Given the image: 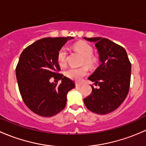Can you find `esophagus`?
Returning <instances> with one entry per match:
<instances>
[{"label": "esophagus", "instance_id": "esophagus-1", "mask_svg": "<svg viewBox=\"0 0 146 146\" xmlns=\"http://www.w3.org/2000/svg\"><path fill=\"white\" fill-rule=\"evenodd\" d=\"M82 84L80 83V82H76V87H80L82 86Z\"/></svg>", "mask_w": 146, "mask_h": 146}]
</instances>
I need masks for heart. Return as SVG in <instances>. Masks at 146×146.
I'll list each match as a JSON object with an SVG mask.
<instances>
[{
    "mask_svg": "<svg viewBox=\"0 0 146 146\" xmlns=\"http://www.w3.org/2000/svg\"><path fill=\"white\" fill-rule=\"evenodd\" d=\"M74 49L80 53L83 56V63L89 66H93L95 64V58L92 56L93 49L90 45L84 42L76 44L73 46ZM68 56L67 48L65 46L61 47L57 53V62L60 66H64L66 64ZM88 69L87 66L80 68H70L65 70L64 75L68 78L76 81H80L83 77L88 74Z\"/></svg>",
    "mask_w": 146,
    "mask_h": 146,
    "instance_id": "obj_1",
    "label": "heart"
}]
</instances>
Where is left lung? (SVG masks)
<instances>
[{
    "label": "left lung",
    "instance_id": "1",
    "mask_svg": "<svg viewBox=\"0 0 146 146\" xmlns=\"http://www.w3.org/2000/svg\"><path fill=\"white\" fill-rule=\"evenodd\" d=\"M95 44L100 65L88 78L99 85L83 100L90 111L107 114L117 110L126 99L129 90L131 64L126 50L110 39L102 37L86 38Z\"/></svg>",
    "mask_w": 146,
    "mask_h": 146
}]
</instances>
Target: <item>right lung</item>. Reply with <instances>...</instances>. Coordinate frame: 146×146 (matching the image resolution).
<instances>
[{
  "label": "right lung",
  "mask_w": 146,
  "mask_h": 146,
  "mask_svg": "<svg viewBox=\"0 0 146 146\" xmlns=\"http://www.w3.org/2000/svg\"><path fill=\"white\" fill-rule=\"evenodd\" d=\"M68 37H46L36 41L25 48L16 67V77L23 101L35 114L50 117L65 108L67 93L75 88L68 78L58 73L57 53ZM54 77L62 82L51 83Z\"/></svg>",
  "instance_id": "1"
}]
</instances>
